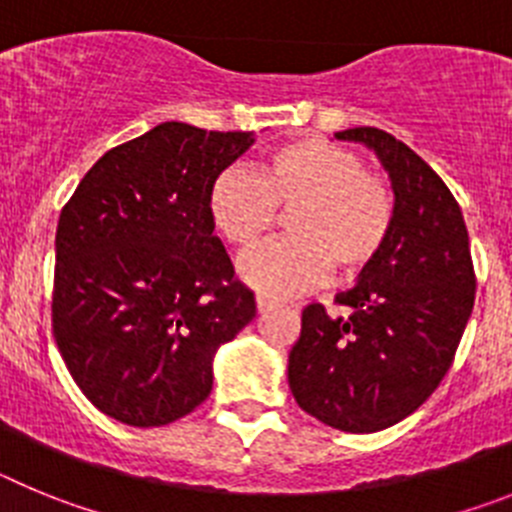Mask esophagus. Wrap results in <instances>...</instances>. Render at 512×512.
Instances as JSON below:
<instances>
[{
    "label": "esophagus",
    "instance_id": "1",
    "mask_svg": "<svg viewBox=\"0 0 512 512\" xmlns=\"http://www.w3.org/2000/svg\"><path fill=\"white\" fill-rule=\"evenodd\" d=\"M256 307H259V312H266V310H274V307H279V302L271 300L269 295H256Z\"/></svg>",
    "mask_w": 512,
    "mask_h": 512
}]
</instances>
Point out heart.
I'll return each mask as SVG.
<instances>
[{"instance_id": "b5f03b06", "label": "heart", "mask_w": 512, "mask_h": 512, "mask_svg": "<svg viewBox=\"0 0 512 512\" xmlns=\"http://www.w3.org/2000/svg\"><path fill=\"white\" fill-rule=\"evenodd\" d=\"M277 210L289 212V238L243 256L238 274L264 295L289 297L318 287L330 269L341 279L364 274L390 243L397 200L359 153L318 138L274 148L256 174L225 169L207 194L212 228L241 251L274 228Z\"/></svg>"}]
</instances>
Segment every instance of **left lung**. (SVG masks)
I'll use <instances>...</instances> for the list:
<instances>
[{
	"instance_id": "left-lung-1",
	"label": "left lung",
	"mask_w": 512,
	"mask_h": 512,
	"mask_svg": "<svg viewBox=\"0 0 512 512\" xmlns=\"http://www.w3.org/2000/svg\"><path fill=\"white\" fill-rule=\"evenodd\" d=\"M372 148L392 179L390 243L359 282L338 292L348 315L312 302L289 351V390L320 423L374 433L400 423L449 372L474 307L469 233L441 176L379 128L336 133Z\"/></svg>"
}]
</instances>
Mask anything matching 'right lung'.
<instances>
[{
	"label": "right lung",
	"instance_id": "add662e5",
	"mask_svg": "<svg viewBox=\"0 0 512 512\" xmlns=\"http://www.w3.org/2000/svg\"><path fill=\"white\" fill-rule=\"evenodd\" d=\"M253 133L161 122L104 153L61 210L53 338L104 415L153 428L212 390V356L256 315L207 194Z\"/></svg>",
	"mask_w": 512,
	"mask_h": 512
}]
</instances>
